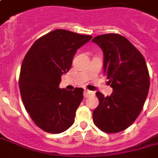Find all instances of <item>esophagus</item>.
Returning a JSON list of instances; mask_svg holds the SVG:
<instances>
[{
  "label": "esophagus",
  "mask_w": 158,
  "mask_h": 158,
  "mask_svg": "<svg viewBox=\"0 0 158 158\" xmlns=\"http://www.w3.org/2000/svg\"><path fill=\"white\" fill-rule=\"evenodd\" d=\"M94 94V93L91 91H89V90H87V89H85L84 92V97L85 98H89V96H91V95H93Z\"/></svg>",
  "instance_id": "1"
}]
</instances>
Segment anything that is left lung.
I'll return each instance as SVG.
<instances>
[{
    "label": "left lung",
    "mask_w": 158,
    "mask_h": 158,
    "mask_svg": "<svg viewBox=\"0 0 158 158\" xmlns=\"http://www.w3.org/2000/svg\"><path fill=\"white\" fill-rule=\"evenodd\" d=\"M93 42L103 52L104 74L113 92L96 95L99 104L93 112L97 127L106 133L127 129L141 112L149 90L150 79L144 57L125 37L116 33L97 36Z\"/></svg>",
    "instance_id": "obj_1"
}]
</instances>
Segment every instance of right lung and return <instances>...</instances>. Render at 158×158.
<instances>
[{"instance_id":"right-lung-1","label":"right lung","mask_w":158,"mask_h":158,"mask_svg":"<svg viewBox=\"0 0 158 158\" xmlns=\"http://www.w3.org/2000/svg\"><path fill=\"white\" fill-rule=\"evenodd\" d=\"M92 38L56 29L35 41L22 62L19 80L22 101L33 122L46 132L60 134L74 124L84 89L69 91L59 85L77 50Z\"/></svg>"}]
</instances>
